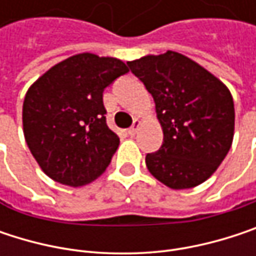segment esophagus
I'll return each mask as SVG.
<instances>
[{
    "mask_svg": "<svg viewBox=\"0 0 256 256\" xmlns=\"http://www.w3.org/2000/svg\"><path fill=\"white\" fill-rule=\"evenodd\" d=\"M139 126H140V122L138 120V118H134V122H133V126L128 128V133L130 136H134L136 133H138V130H139Z\"/></svg>",
    "mask_w": 256,
    "mask_h": 256,
    "instance_id": "esophagus-1",
    "label": "esophagus"
}]
</instances>
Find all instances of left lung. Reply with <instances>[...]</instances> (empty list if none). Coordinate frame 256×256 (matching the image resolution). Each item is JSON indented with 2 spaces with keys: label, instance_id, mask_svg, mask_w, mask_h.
<instances>
[{
  "label": "left lung",
  "instance_id": "8db88e82",
  "mask_svg": "<svg viewBox=\"0 0 256 256\" xmlns=\"http://www.w3.org/2000/svg\"><path fill=\"white\" fill-rule=\"evenodd\" d=\"M156 102L163 145L146 154L150 174L172 190L200 185L218 169L234 136L227 86L190 58L168 50L128 62Z\"/></svg>",
  "mask_w": 256,
  "mask_h": 256
}]
</instances>
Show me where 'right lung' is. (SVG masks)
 Listing matches in <instances>:
<instances>
[{
  "label": "right lung",
  "instance_id": "add662e5",
  "mask_svg": "<svg viewBox=\"0 0 256 256\" xmlns=\"http://www.w3.org/2000/svg\"><path fill=\"white\" fill-rule=\"evenodd\" d=\"M126 72L120 59L80 53L50 68L28 88L24 134L48 178L81 186L105 172L120 138L106 126L102 96Z\"/></svg>",
  "mask_w": 256,
  "mask_h": 256
}]
</instances>
